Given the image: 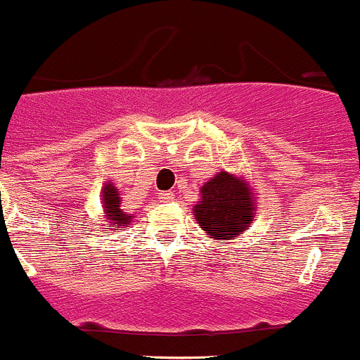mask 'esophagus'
<instances>
[{
  "instance_id": "obj_1",
  "label": "esophagus",
  "mask_w": 360,
  "mask_h": 360,
  "mask_svg": "<svg viewBox=\"0 0 360 360\" xmlns=\"http://www.w3.org/2000/svg\"><path fill=\"white\" fill-rule=\"evenodd\" d=\"M159 199L165 202H168V201H173V199H175V195H173V192H159Z\"/></svg>"
}]
</instances>
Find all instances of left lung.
<instances>
[{
	"mask_svg": "<svg viewBox=\"0 0 360 360\" xmlns=\"http://www.w3.org/2000/svg\"><path fill=\"white\" fill-rule=\"evenodd\" d=\"M192 213L208 238L226 243L254 224L257 202L245 176L222 169L201 185Z\"/></svg>",
	"mask_w": 360,
	"mask_h": 360,
	"instance_id": "obj_1",
	"label": "left lung"
}]
</instances>
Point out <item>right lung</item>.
Returning <instances> with one entry per match:
<instances>
[{
  "mask_svg": "<svg viewBox=\"0 0 360 360\" xmlns=\"http://www.w3.org/2000/svg\"><path fill=\"white\" fill-rule=\"evenodd\" d=\"M101 205H103V224L105 229H127L131 220L134 219L133 213H127L122 208V194L119 188L115 187L113 181H105L101 188Z\"/></svg>",
  "mask_w": 360,
  "mask_h": 360,
  "instance_id": "right-lung-1",
  "label": "right lung"
}]
</instances>
